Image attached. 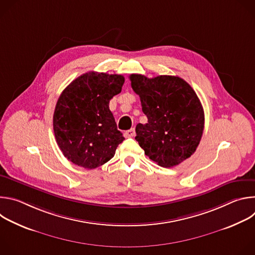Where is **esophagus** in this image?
<instances>
[{
  "label": "esophagus",
  "instance_id": "esophagus-1",
  "mask_svg": "<svg viewBox=\"0 0 255 255\" xmlns=\"http://www.w3.org/2000/svg\"><path fill=\"white\" fill-rule=\"evenodd\" d=\"M124 136H125L126 138L134 137V136H135V129H134V128H132V129H130V130L125 131V132H124Z\"/></svg>",
  "mask_w": 255,
  "mask_h": 255
}]
</instances>
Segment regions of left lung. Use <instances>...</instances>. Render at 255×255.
Returning <instances> with one entry per match:
<instances>
[{
	"mask_svg": "<svg viewBox=\"0 0 255 255\" xmlns=\"http://www.w3.org/2000/svg\"><path fill=\"white\" fill-rule=\"evenodd\" d=\"M139 95L146 124H137L136 141L151 160L162 167H172L189 158L201 141L205 116L193 88L174 76L148 79L129 77Z\"/></svg>",
	"mask_w": 255,
	"mask_h": 255,
	"instance_id": "left-lung-1",
	"label": "left lung"
}]
</instances>
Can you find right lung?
<instances>
[{"label": "right lung", "instance_id": "obj_1", "mask_svg": "<svg viewBox=\"0 0 255 255\" xmlns=\"http://www.w3.org/2000/svg\"><path fill=\"white\" fill-rule=\"evenodd\" d=\"M121 75L89 71L61 93L53 114V130L63 155L93 169L110 160L125 139L117 129L110 100L121 93Z\"/></svg>", "mask_w": 255, "mask_h": 255}]
</instances>
